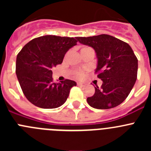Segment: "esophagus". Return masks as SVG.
I'll return each mask as SVG.
<instances>
[{
    "instance_id": "34e87169",
    "label": "esophagus",
    "mask_w": 151,
    "mask_h": 151,
    "mask_svg": "<svg viewBox=\"0 0 151 151\" xmlns=\"http://www.w3.org/2000/svg\"><path fill=\"white\" fill-rule=\"evenodd\" d=\"M77 85H78V86H81V87H84V86L85 85V84L83 83V82H78V83H77Z\"/></svg>"
}]
</instances>
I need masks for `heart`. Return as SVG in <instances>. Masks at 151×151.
I'll use <instances>...</instances> for the list:
<instances>
[{
	"label": "heart",
	"instance_id": "heart-1",
	"mask_svg": "<svg viewBox=\"0 0 151 151\" xmlns=\"http://www.w3.org/2000/svg\"><path fill=\"white\" fill-rule=\"evenodd\" d=\"M75 76H76V77H77V78H82V77L83 76V73H82V72H76V73H75Z\"/></svg>",
	"mask_w": 151,
	"mask_h": 151
}]
</instances>
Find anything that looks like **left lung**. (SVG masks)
I'll list each match as a JSON object with an SVG mask.
<instances>
[{
	"mask_svg": "<svg viewBox=\"0 0 151 151\" xmlns=\"http://www.w3.org/2000/svg\"><path fill=\"white\" fill-rule=\"evenodd\" d=\"M81 44L91 47L96 52L95 73L103 81L101 87L87 98L91 107L110 109L122 104L128 97L137 79L138 59L129 44L109 35L77 37Z\"/></svg>",
	"mask_w": 151,
	"mask_h": 151,
	"instance_id": "8db88e82",
	"label": "left lung"
}]
</instances>
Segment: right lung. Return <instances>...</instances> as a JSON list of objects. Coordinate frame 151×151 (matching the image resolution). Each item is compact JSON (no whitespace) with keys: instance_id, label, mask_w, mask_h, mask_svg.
Listing matches in <instances>:
<instances>
[{"instance_id":"right-lung-1","label":"right lung","mask_w":151,"mask_h":151,"mask_svg":"<svg viewBox=\"0 0 151 151\" xmlns=\"http://www.w3.org/2000/svg\"><path fill=\"white\" fill-rule=\"evenodd\" d=\"M76 38L41 36L29 41L18 54L16 74L24 95L35 106L59 107L67 100L70 89L76 85L69 79L55 83L51 70L62 63L66 52L77 45Z\"/></svg>"}]
</instances>
